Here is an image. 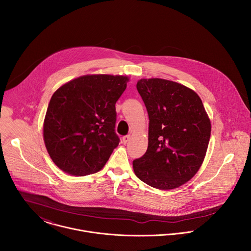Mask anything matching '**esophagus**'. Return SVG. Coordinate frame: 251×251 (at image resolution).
<instances>
[{
	"label": "esophagus",
	"mask_w": 251,
	"mask_h": 251,
	"mask_svg": "<svg viewBox=\"0 0 251 251\" xmlns=\"http://www.w3.org/2000/svg\"><path fill=\"white\" fill-rule=\"evenodd\" d=\"M130 135H126V136H124L123 137V142H124V144H126L129 140H130Z\"/></svg>",
	"instance_id": "1"
}]
</instances>
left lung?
Listing matches in <instances>:
<instances>
[{
    "label": "left lung",
    "instance_id": "left-lung-1",
    "mask_svg": "<svg viewBox=\"0 0 251 251\" xmlns=\"http://www.w3.org/2000/svg\"><path fill=\"white\" fill-rule=\"evenodd\" d=\"M149 114V143L133 160L138 179L151 187L174 189L200 169L211 137V120L200 97L177 82L140 79L136 85Z\"/></svg>",
    "mask_w": 251,
    "mask_h": 251
}]
</instances>
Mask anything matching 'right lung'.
<instances>
[{"label":"right lung","instance_id":"add662e5","mask_svg":"<svg viewBox=\"0 0 251 251\" xmlns=\"http://www.w3.org/2000/svg\"><path fill=\"white\" fill-rule=\"evenodd\" d=\"M128 81L125 75L87 74L53 94L43 122V140L62 171L86 176L103 168L120 142L115 104Z\"/></svg>","mask_w":251,"mask_h":251}]
</instances>
